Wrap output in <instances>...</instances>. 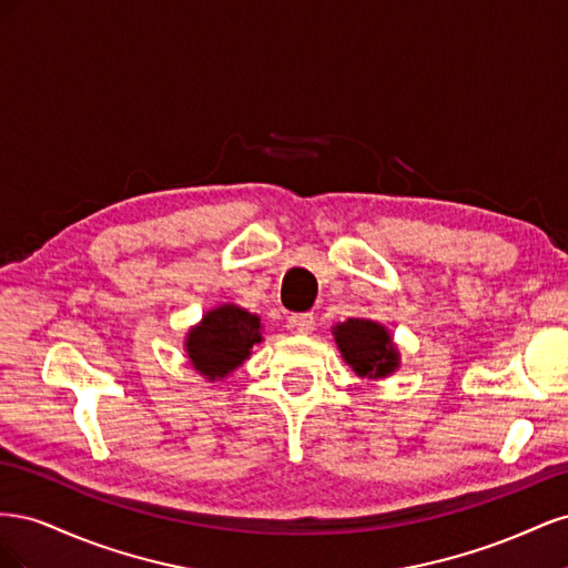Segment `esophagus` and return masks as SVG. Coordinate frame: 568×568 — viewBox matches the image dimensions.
Here are the masks:
<instances>
[{
	"label": "esophagus",
	"mask_w": 568,
	"mask_h": 568,
	"mask_svg": "<svg viewBox=\"0 0 568 568\" xmlns=\"http://www.w3.org/2000/svg\"><path fill=\"white\" fill-rule=\"evenodd\" d=\"M288 322H291V326H294L298 334H311L313 326H315L313 313H296V315H291Z\"/></svg>",
	"instance_id": "esophagus-1"
}]
</instances>
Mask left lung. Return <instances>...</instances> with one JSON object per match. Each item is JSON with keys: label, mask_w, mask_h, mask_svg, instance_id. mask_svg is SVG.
I'll return each instance as SVG.
<instances>
[{"label": "left lung", "mask_w": 568, "mask_h": 568, "mask_svg": "<svg viewBox=\"0 0 568 568\" xmlns=\"http://www.w3.org/2000/svg\"><path fill=\"white\" fill-rule=\"evenodd\" d=\"M332 334L346 365L367 382H379L398 372L400 351L382 322L351 317L332 326Z\"/></svg>", "instance_id": "obj_1"}]
</instances>
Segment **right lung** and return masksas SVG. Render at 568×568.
<instances>
[{"label": "right lung", "mask_w": 568, "mask_h": 568, "mask_svg": "<svg viewBox=\"0 0 568 568\" xmlns=\"http://www.w3.org/2000/svg\"><path fill=\"white\" fill-rule=\"evenodd\" d=\"M263 341V324L255 313L236 303H220L194 324L184 336L189 365L205 382H222L242 367Z\"/></svg>", "instance_id": "obj_1"}]
</instances>
